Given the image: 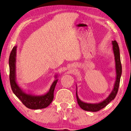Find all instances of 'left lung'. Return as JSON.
Masks as SVG:
<instances>
[{
  "mask_svg": "<svg viewBox=\"0 0 131 131\" xmlns=\"http://www.w3.org/2000/svg\"><path fill=\"white\" fill-rule=\"evenodd\" d=\"M113 45V50L115 57V69H116V79L115 84L114 85V88L112 92L109 95V96L107 97L105 100L103 101L97 103H88L82 102L79 99L78 96L77 92V91H76V96L77 98L78 103L80 106V108L83 110L86 111H89V112H96L100 110L101 109L104 108L109 103L114 100L115 98L117 91L118 90V87L120 85V78L122 74V66L121 63L120 59V50L118 47L117 42L115 41H112Z\"/></svg>",
  "mask_w": 131,
  "mask_h": 131,
  "instance_id": "1",
  "label": "left lung"
}]
</instances>
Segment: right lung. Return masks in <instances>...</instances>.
Returning a JSON list of instances; mask_svg holds the SVG:
<instances>
[{"mask_svg": "<svg viewBox=\"0 0 131 131\" xmlns=\"http://www.w3.org/2000/svg\"><path fill=\"white\" fill-rule=\"evenodd\" d=\"M17 46L13 47L9 57L10 82L14 93L28 108L31 109H40L48 106L52 102L55 86L58 79L57 75H55L56 80L51 85L48 92L42 95H35L27 93L19 87L16 81V62Z\"/></svg>", "mask_w": 131, "mask_h": 131, "instance_id": "add662e5", "label": "right lung"}]
</instances>
